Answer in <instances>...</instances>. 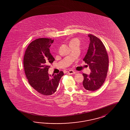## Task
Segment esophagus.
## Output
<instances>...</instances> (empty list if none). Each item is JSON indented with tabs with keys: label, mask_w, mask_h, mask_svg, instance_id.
<instances>
[{
	"label": "esophagus",
	"mask_w": 130,
	"mask_h": 130,
	"mask_svg": "<svg viewBox=\"0 0 130 130\" xmlns=\"http://www.w3.org/2000/svg\"><path fill=\"white\" fill-rule=\"evenodd\" d=\"M74 73H75V71H72V70H70V71H68V72H67V74H70V75L73 74H74Z\"/></svg>",
	"instance_id": "obj_1"
}]
</instances>
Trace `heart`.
I'll return each mask as SVG.
<instances>
[{
  "label": "heart",
  "instance_id": "1",
  "mask_svg": "<svg viewBox=\"0 0 130 130\" xmlns=\"http://www.w3.org/2000/svg\"><path fill=\"white\" fill-rule=\"evenodd\" d=\"M76 41H79V40L78 39H72V40H71V41H70V44L71 43L74 42H76Z\"/></svg>",
  "mask_w": 130,
  "mask_h": 130
}]
</instances>
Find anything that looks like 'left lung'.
Wrapping results in <instances>:
<instances>
[{
  "label": "left lung",
  "mask_w": 130,
  "mask_h": 130,
  "mask_svg": "<svg viewBox=\"0 0 130 130\" xmlns=\"http://www.w3.org/2000/svg\"><path fill=\"white\" fill-rule=\"evenodd\" d=\"M90 44L83 60L91 70L89 75L83 73V86L88 91L99 89L104 82L109 66L108 56L104 45L96 36L89 34Z\"/></svg>",
  "instance_id": "obj_1"
}]
</instances>
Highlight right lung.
<instances>
[{
  "mask_svg": "<svg viewBox=\"0 0 130 130\" xmlns=\"http://www.w3.org/2000/svg\"><path fill=\"white\" fill-rule=\"evenodd\" d=\"M54 40L40 38L29 44L24 57V71L28 83L39 93L50 96L54 93L64 75L59 74L50 75V64L55 60L50 53V47Z\"/></svg>",
  "mask_w": 130,
  "mask_h": 130,
  "instance_id": "right-lung-1",
  "label": "right lung"
}]
</instances>
